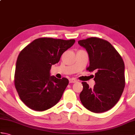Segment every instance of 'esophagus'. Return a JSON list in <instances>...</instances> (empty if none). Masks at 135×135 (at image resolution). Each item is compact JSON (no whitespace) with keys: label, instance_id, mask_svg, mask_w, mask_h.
I'll return each instance as SVG.
<instances>
[{"label":"esophagus","instance_id":"esophagus-1","mask_svg":"<svg viewBox=\"0 0 135 135\" xmlns=\"http://www.w3.org/2000/svg\"><path fill=\"white\" fill-rule=\"evenodd\" d=\"M69 82H70V83H75V82H77V81L74 78H70L69 79Z\"/></svg>","mask_w":135,"mask_h":135}]
</instances>
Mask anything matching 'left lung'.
<instances>
[{
  "label": "left lung",
  "mask_w": 135,
  "mask_h": 135,
  "mask_svg": "<svg viewBox=\"0 0 135 135\" xmlns=\"http://www.w3.org/2000/svg\"><path fill=\"white\" fill-rule=\"evenodd\" d=\"M88 54L89 71H96L93 88L82 82L79 94L84 107L95 113L110 110L118 102L125 88V65L121 56L110 42L90 38L78 41Z\"/></svg>",
  "instance_id": "left-lung-1"
}]
</instances>
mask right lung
<instances>
[{
	"instance_id": "right-lung-1",
	"label": "right lung",
	"mask_w": 135,
	"mask_h": 135,
	"mask_svg": "<svg viewBox=\"0 0 135 135\" xmlns=\"http://www.w3.org/2000/svg\"><path fill=\"white\" fill-rule=\"evenodd\" d=\"M74 39L41 38L34 40L20 53L14 84L19 97L33 110L42 111L55 105L69 83L65 78L50 75L51 65L74 44Z\"/></svg>"
}]
</instances>
